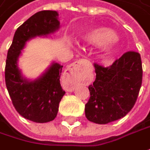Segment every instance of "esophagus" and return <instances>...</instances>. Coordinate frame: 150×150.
<instances>
[{"mask_svg":"<svg viewBox=\"0 0 150 150\" xmlns=\"http://www.w3.org/2000/svg\"><path fill=\"white\" fill-rule=\"evenodd\" d=\"M88 65H89V62L86 60H79L78 62H75L74 63L71 64L67 69L66 76L78 79L79 76L82 74V72L83 71L84 67Z\"/></svg>","mask_w":150,"mask_h":150,"instance_id":"34e87169","label":"esophagus"}]
</instances>
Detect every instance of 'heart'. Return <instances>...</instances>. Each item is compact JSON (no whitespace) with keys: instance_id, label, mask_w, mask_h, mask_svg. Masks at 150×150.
Listing matches in <instances>:
<instances>
[{"instance_id":"1","label":"heart","mask_w":150,"mask_h":150,"mask_svg":"<svg viewBox=\"0 0 150 150\" xmlns=\"http://www.w3.org/2000/svg\"><path fill=\"white\" fill-rule=\"evenodd\" d=\"M82 40L88 45L100 46L101 52L105 56H111L117 45L116 33L105 27H98L89 29L82 35Z\"/></svg>"}]
</instances>
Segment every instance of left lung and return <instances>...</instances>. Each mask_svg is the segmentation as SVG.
Here are the masks:
<instances>
[{"label": "left lung", "instance_id": "1", "mask_svg": "<svg viewBox=\"0 0 150 150\" xmlns=\"http://www.w3.org/2000/svg\"><path fill=\"white\" fill-rule=\"evenodd\" d=\"M96 78L88 86L87 119L107 124L125 116L133 107L142 85L143 68L138 52L128 51L108 67L94 63Z\"/></svg>", "mask_w": 150, "mask_h": 150}]
</instances>
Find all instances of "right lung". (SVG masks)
Returning a JSON list of instances; mask_svg holds the SVG:
<instances>
[{
  "label": "right lung",
  "instance_id": "obj_1",
  "mask_svg": "<svg viewBox=\"0 0 150 150\" xmlns=\"http://www.w3.org/2000/svg\"><path fill=\"white\" fill-rule=\"evenodd\" d=\"M58 16L56 11L36 12L18 28L7 52L6 88L17 111L34 122H48L56 118L59 103L66 93L60 83L63 66L53 62L41 76L30 80L22 74L18 61L28 40L55 34L60 28Z\"/></svg>",
  "mask_w": 150,
  "mask_h": 150
}]
</instances>
